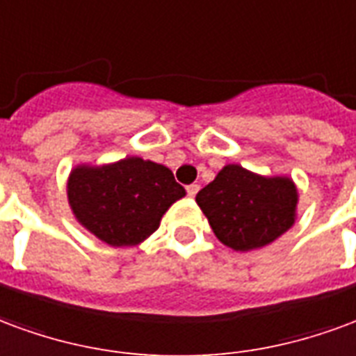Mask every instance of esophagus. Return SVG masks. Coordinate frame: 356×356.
Returning a JSON list of instances; mask_svg holds the SVG:
<instances>
[{
    "instance_id": "34e87169",
    "label": "esophagus",
    "mask_w": 356,
    "mask_h": 356,
    "mask_svg": "<svg viewBox=\"0 0 356 356\" xmlns=\"http://www.w3.org/2000/svg\"><path fill=\"white\" fill-rule=\"evenodd\" d=\"M186 191H188L189 197H195L197 191H199V184H189L188 188H186Z\"/></svg>"
}]
</instances>
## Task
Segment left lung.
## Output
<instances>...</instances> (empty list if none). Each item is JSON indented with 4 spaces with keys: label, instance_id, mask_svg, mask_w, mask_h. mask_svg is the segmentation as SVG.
Returning a JSON list of instances; mask_svg holds the SVG:
<instances>
[{
    "label": "left lung",
    "instance_id": "left-lung-1",
    "mask_svg": "<svg viewBox=\"0 0 356 356\" xmlns=\"http://www.w3.org/2000/svg\"><path fill=\"white\" fill-rule=\"evenodd\" d=\"M195 201L220 243L248 252L271 245L294 225L298 188L288 176H261L225 165Z\"/></svg>",
    "mask_w": 356,
    "mask_h": 356
}]
</instances>
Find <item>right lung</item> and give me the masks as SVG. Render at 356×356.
Listing matches in <instances>:
<instances>
[{
    "instance_id": "1",
    "label": "right lung",
    "mask_w": 356,
    "mask_h": 356,
    "mask_svg": "<svg viewBox=\"0 0 356 356\" xmlns=\"http://www.w3.org/2000/svg\"><path fill=\"white\" fill-rule=\"evenodd\" d=\"M66 188L75 220L110 246L146 241L170 204L186 195L170 168L142 157L100 167L77 165Z\"/></svg>"
}]
</instances>
